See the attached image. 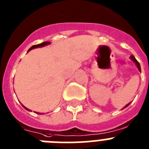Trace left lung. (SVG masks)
I'll list each match as a JSON object with an SVG mask.
<instances>
[{"label":"left lung","instance_id":"1","mask_svg":"<svg viewBox=\"0 0 149 149\" xmlns=\"http://www.w3.org/2000/svg\"><path fill=\"white\" fill-rule=\"evenodd\" d=\"M130 58H131V59H132V61H133L135 63H136V65H137V68H138L139 71H140V72H141V68H140V63H139V62H138V61H137V60H136V58H134V55H132V56H131V57H130ZM130 103H129V104H127V105H126V106H125V107H124L123 109H125V108H126V107H127V106H129V105L130 104Z\"/></svg>","mask_w":149,"mask_h":149}]
</instances>
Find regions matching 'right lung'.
<instances>
[{
	"label": "right lung",
	"instance_id": "obj_1",
	"mask_svg": "<svg viewBox=\"0 0 149 149\" xmlns=\"http://www.w3.org/2000/svg\"><path fill=\"white\" fill-rule=\"evenodd\" d=\"M48 44H50V42H43V43H40V44H38V45H34V46H32V47L30 48L29 49V51H28V52H29L30 50L33 49H35V48L42 47V46H46V45H48ZM22 106H23V105H22ZM23 107H24V109H26V110H28V111H30L29 109H27V108H26V107H25V106H23ZM39 114H40V113H39Z\"/></svg>",
	"mask_w": 149,
	"mask_h": 149
}]
</instances>
